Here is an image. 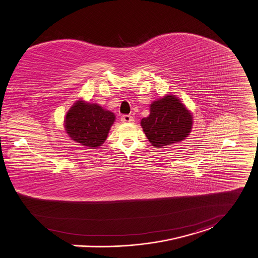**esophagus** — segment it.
Returning <instances> with one entry per match:
<instances>
[{
    "mask_svg": "<svg viewBox=\"0 0 258 258\" xmlns=\"http://www.w3.org/2000/svg\"><path fill=\"white\" fill-rule=\"evenodd\" d=\"M134 121V118L132 117L131 115H128V114H124L121 116V122L122 123H130V122H133Z\"/></svg>",
    "mask_w": 258,
    "mask_h": 258,
    "instance_id": "esophagus-1",
    "label": "esophagus"
}]
</instances>
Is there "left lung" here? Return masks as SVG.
<instances>
[{
	"label": "left lung",
	"mask_w": 258,
	"mask_h": 258,
	"mask_svg": "<svg viewBox=\"0 0 258 258\" xmlns=\"http://www.w3.org/2000/svg\"><path fill=\"white\" fill-rule=\"evenodd\" d=\"M147 138L156 148L184 140L192 128V115L180 100L165 95L150 106V115L141 120Z\"/></svg>",
	"instance_id": "8db88e82"
}]
</instances>
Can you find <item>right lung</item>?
I'll list each match as a JSON object with an SVG mask.
<instances>
[{"instance_id": "obj_1", "label": "right lung", "mask_w": 258, "mask_h": 258, "mask_svg": "<svg viewBox=\"0 0 258 258\" xmlns=\"http://www.w3.org/2000/svg\"><path fill=\"white\" fill-rule=\"evenodd\" d=\"M114 121V113L98 104L79 100L66 114L65 130L72 140L95 149L106 140Z\"/></svg>"}]
</instances>
